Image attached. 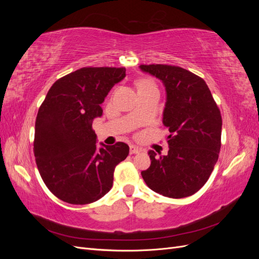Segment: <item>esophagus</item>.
<instances>
[{"mask_svg":"<svg viewBox=\"0 0 259 259\" xmlns=\"http://www.w3.org/2000/svg\"><path fill=\"white\" fill-rule=\"evenodd\" d=\"M140 151H142V149L136 147V146H131V148H130L131 154H136V153H139Z\"/></svg>","mask_w":259,"mask_h":259,"instance_id":"esophagus-1","label":"esophagus"}]
</instances>
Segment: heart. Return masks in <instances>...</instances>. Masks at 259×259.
Masks as SVG:
<instances>
[{
  "label": "heart",
  "instance_id": "obj_1",
  "mask_svg": "<svg viewBox=\"0 0 259 259\" xmlns=\"http://www.w3.org/2000/svg\"><path fill=\"white\" fill-rule=\"evenodd\" d=\"M137 85H138V90L145 89V88H150V86H154L153 83L150 80H146V79L145 80H140Z\"/></svg>",
  "mask_w": 259,
  "mask_h": 259
}]
</instances>
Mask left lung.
<instances>
[{
  "label": "left lung",
  "mask_w": 259,
  "mask_h": 259,
  "mask_svg": "<svg viewBox=\"0 0 259 259\" xmlns=\"http://www.w3.org/2000/svg\"><path fill=\"white\" fill-rule=\"evenodd\" d=\"M139 69L165 88L163 124L168 127V153L148 152L151 164L142 171L147 186L164 197L180 199L199 191L214 169L221 150L222 115L208 86L186 69L142 65Z\"/></svg>",
  "instance_id": "1"
}]
</instances>
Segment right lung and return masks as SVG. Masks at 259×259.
I'll list each match as a JSON object with an SVG mask.
<instances>
[{
    "label": "right lung",
    "instance_id": "add662e5",
    "mask_svg": "<svg viewBox=\"0 0 259 259\" xmlns=\"http://www.w3.org/2000/svg\"><path fill=\"white\" fill-rule=\"evenodd\" d=\"M125 68H82L53 84L35 121L34 155L44 184L61 201L83 205L110 191L115 166L130 148L97 144L94 119L126 73Z\"/></svg>",
    "mask_w": 259,
    "mask_h": 259
}]
</instances>
